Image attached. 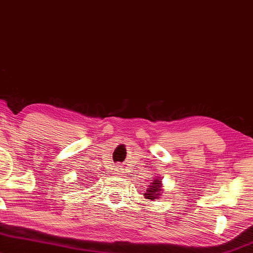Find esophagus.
<instances>
[{
  "mask_svg": "<svg viewBox=\"0 0 253 253\" xmlns=\"http://www.w3.org/2000/svg\"><path fill=\"white\" fill-rule=\"evenodd\" d=\"M123 173H124V167L122 165L115 166V169H113V174H115V175H123Z\"/></svg>",
  "mask_w": 253,
  "mask_h": 253,
  "instance_id": "1",
  "label": "esophagus"
}]
</instances>
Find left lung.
Returning <instances> with one entry per match:
<instances>
[{"mask_svg": "<svg viewBox=\"0 0 253 253\" xmlns=\"http://www.w3.org/2000/svg\"><path fill=\"white\" fill-rule=\"evenodd\" d=\"M159 176L155 177L154 180H152V182L150 183V186H149V188L147 189V193L144 194V196L147 199H151V201H154V199H158L159 196H161L162 193L161 191L163 190L162 189V182L161 180L158 179Z\"/></svg>", "mask_w": 253, "mask_h": 253, "instance_id": "1", "label": "left lung"}]
</instances>
